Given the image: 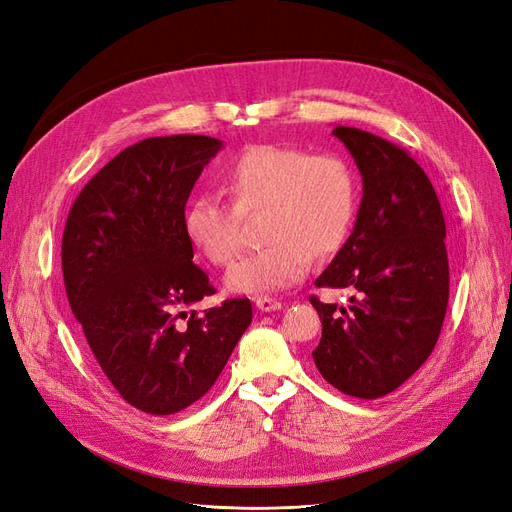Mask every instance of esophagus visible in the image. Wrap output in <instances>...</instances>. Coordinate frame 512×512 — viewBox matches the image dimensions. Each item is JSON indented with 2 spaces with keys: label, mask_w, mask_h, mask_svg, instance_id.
I'll return each instance as SVG.
<instances>
[{
  "label": "esophagus",
  "mask_w": 512,
  "mask_h": 512,
  "mask_svg": "<svg viewBox=\"0 0 512 512\" xmlns=\"http://www.w3.org/2000/svg\"><path fill=\"white\" fill-rule=\"evenodd\" d=\"M255 306L259 312H274V310H280L282 304L278 299H272V297H257L255 299Z\"/></svg>",
  "instance_id": "1"
}]
</instances>
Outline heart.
<instances>
[{"label":"heart","instance_id":"1","mask_svg":"<svg viewBox=\"0 0 512 512\" xmlns=\"http://www.w3.org/2000/svg\"><path fill=\"white\" fill-rule=\"evenodd\" d=\"M234 208L213 194H198L183 211L187 242L213 266H227L238 251L236 214L266 208L259 251L238 259L225 274L236 295H268L304 280L314 253L337 251L356 213L354 170L337 154H310L282 143L246 147L221 168Z\"/></svg>","mask_w":512,"mask_h":512}]
</instances>
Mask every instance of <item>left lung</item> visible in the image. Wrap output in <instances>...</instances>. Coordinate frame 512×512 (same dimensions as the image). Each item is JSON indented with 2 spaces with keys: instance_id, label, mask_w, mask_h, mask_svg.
Returning a JSON list of instances; mask_svg holds the SVG:
<instances>
[{
  "instance_id": "obj_1",
  "label": "left lung",
  "mask_w": 512,
  "mask_h": 512,
  "mask_svg": "<svg viewBox=\"0 0 512 512\" xmlns=\"http://www.w3.org/2000/svg\"><path fill=\"white\" fill-rule=\"evenodd\" d=\"M333 135L361 170L363 200L316 287L356 295L348 308L310 297L323 323L312 358L337 390L380 399L426 363L439 339L449 299L445 219L430 179L403 147L350 126Z\"/></svg>"
}]
</instances>
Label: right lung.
I'll use <instances>...</instances> for the list:
<instances>
[{
  "label": "right lung",
  "instance_id": "1",
  "mask_svg": "<svg viewBox=\"0 0 512 512\" xmlns=\"http://www.w3.org/2000/svg\"><path fill=\"white\" fill-rule=\"evenodd\" d=\"M221 147L202 135L130 145L84 185L65 223L71 312L113 388L151 415L177 413L211 390L253 320L249 299L183 312L215 293L181 219Z\"/></svg>",
  "mask_w": 512,
  "mask_h": 512
}]
</instances>
